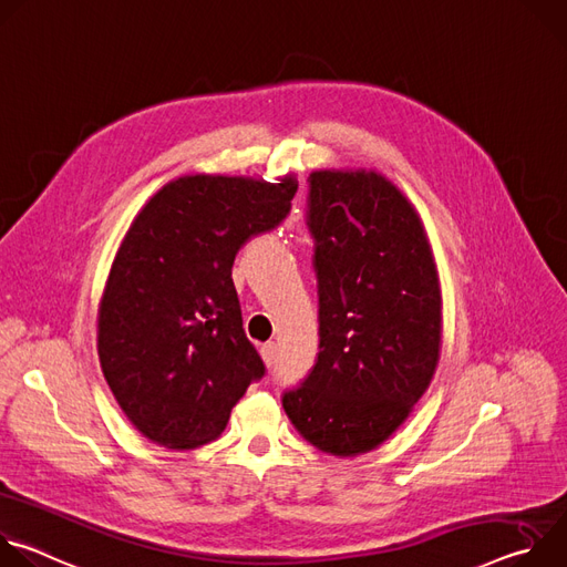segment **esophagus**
<instances>
[{"instance_id": "obj_1", "label": "esophagus", "mask_w": 567, "mask_h": 567, "mask_svg": "<svg viewBox=\"0 0 567 567\" xmlns=\"http://www.w3.org/2000/svg\"><path fill=\"white\" fill-rule=\"evenodd\" d=\"M260 354H262V359H265V363H267V365L276 363V357H278V348H276V343H274V341L262 343V346H260Z\"/></svg>"}]
</instances>
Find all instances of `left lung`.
Segmentation results:
<instances>
[{
	"label": "left lung",
	"instance_id": "left-lung-1",
	"mask_svg": "<svg viewBox=\"0 0 567 567\" xmlns=\"http://www.w3.org/2000/svg\"><path fill=\"white\" fill-rule=\"evenodd\" d=\"M318 359L282 406L332 455L377 449L409 417L440 359L442 293L413 204L374 171L309 175Z\"/></svg>",
	"mask_w": 567,
	"mask_h": 567
}]
</instances>
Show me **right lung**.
Returning a JSON list of instances; mask_svg holds the SVG:
<instances>
[{
  "label": "right lung",
  "mask_w": 567,
  "mask_h": 567,
  "mask_svg": "<svg viewBox=\"0 0 567 567\" xmlns=\"http://www.w3.org/2000/svg\"><path fill=\"white\" fill-rule=\"evenodd\" d=\"M296 190L291 177H179L132 221L99 309V357L147 440L166 449L215 440L265 377L230 274L237 251L289 215Z\"/></svg>",
  "instance_id": "obj_1"
}]
</instances>
